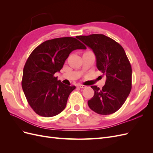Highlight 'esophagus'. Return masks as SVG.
Returning a JSON list of instances; mask_svg holds the SVG:
<instances>
[{
    "mask_svg": "<svg viewBox=\"0 0 153 153\" xmlns=\"http://www.w3.org/2000/svg\"><path fill=\"white\" fill-rule=\"evenodd\" d=\"M78 87H80L81 88V89H84V88L86 87L85 85H82V84H77L76 85Z\"/></svg>",
    "mask_w": 153,
    "mask_h": 153,
    "instance_id": "1",
    "label": "esophagus"
}]
</instances>
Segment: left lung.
<instances>
[{"label":"left lung","instance_id":"obj_1","mask_svg":"<svg viewBox=\"0 0 153 153\" xmlns=\"http://www.w3.org/2000/svg\"><path fill=\"white\" fill-rule=\"evenodd\" d=\"M76 38L92 50L97 68L106 77L102 89L91 86L94 94L88 105L98 114L115 113L124 103L132 87L131 66L124 48L103 34L78 36Z\"/></svg>","mask_w":153,"mask_h":153}]
</instances>
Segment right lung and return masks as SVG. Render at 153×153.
<instances>
[{"mask_svg": "<svg viewBox=\"0 0 153 153\" xmlns=\"http://www.w3.org/2000/svg\"><path fill=\"white\" fill-rule=\"evenodd\" d=\"M86 49L72 37L45 41L32 51L24 68L22 86L30 107L40 116L50 117L66 108L68 97L75 89L54 76L62 68L72 51Z\"/></svg>", "mask_w": 153, "mask_h": 153, "instance_id": "right-lung-1", "label": "right lung"}]
</instances>
